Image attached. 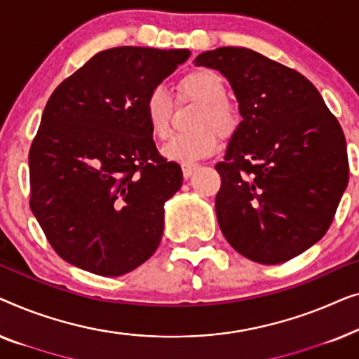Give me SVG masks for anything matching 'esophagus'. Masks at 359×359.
Instances as JSON below:
<instances>
[{
    "instance_id": "1",
    "label": "esophagus",
    "mask_w": 359,
    "mask_h": 359,
    "mask_svg": "<svg viewBox=\"0 0 359 359\" xmlns=\"http://www.w3.org/2000/svg\"><path fill=\"white\" fill-rule=\"evenodd\" d=\"M198 168V164H194V163H184L182 164V172H184V177L189 179L191 174H194V170Z\"/></svg>"
}]
</instances>
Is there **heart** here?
Wrapping results in <instances>:
<instances>
[{
  "mask_svg": "<svg viewBox=\"0 0 359 359\" xmlns=\"http://www.w3.org/2000/svg\"><path fill=\"white\" fill-rule=\"evenodd\" d=\"M180 102L194 100L201 109L196 114L194 131L174 135L163 148L170 161H195L213 154L219 144V135L229 136L239 127V114L228 100L224 78L213 69H195L187 73L177 84ZM174 102L164 88H153L144 97L143 114L156 138L165 140L170 135Z\"/></svg>",
  "mask_w": 359,
  "mask_h": 359,
  "instance_id": "obj_1",
  "label": "heart"
}]
</instances>
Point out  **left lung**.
<instances>
[{
  "instance_id": "left-lung-1",
  "label": "left lung",
  "mask_w": 359,
  "mask_h": 359,
  "mask_svg": "<svg viewBox=\"0 0 359 359\" xmlns=\"http://www.w3.org/2000/svg\"><path fill=\"white\" fill-rule=\"evenodd\" d=\"M234 90L242 122L231 136L216 216L241 255L276 265L320 241L348 185L343 130L309 79L254 50L200 53Z\"/></svg>"
}]
</instances>
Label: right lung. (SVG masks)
Returning <instances> with one entry per match:
<instances>
[{"label":"right lung","instance_id":"add662e5","mask_svg":"<svg viewBox=\"0 0 359 359\" xmlns=\"http://www.w3.org/2000/svg\"><path fill=\"white\" fill-rule=\"evenodd\" d=\"M189 57V50L109 48L50 95L29 151V205L68 264L120 276L158 249L164 203L180 189L182 169L159 154L143 104Z\"/></svg>","mask_w":359,"mask_h":359}]
</instances>
